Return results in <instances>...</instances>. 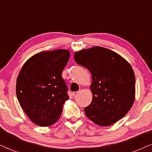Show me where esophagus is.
<instances>
[{
    "instance_id": "1",
    "label": "esophagus",
    "mask_w": 152,
    "mask_h": 152,
    "mask_svg": "<svg viewBox=\"0 0 152 152\" xmlns=\"http://www.w3.org/2000/svg\"><path fill=\"white\" fill-rule=\"evenodd\" d=\"M79 92L78 91H75V92H72V96H76L77 94H78Z\"/></svg>"
}]
</instances>
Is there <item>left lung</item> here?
I'll return each mask as SVG.
<instances>
[{"instance_id": "obj_1", "label": "left lung", "mask_w": 152, "mask_h": 152, "mask_svg": "<svg viewBox=\"0 0 152 152\" xmlns=\"http://www.w3.org/2000/svg\"><path fill=\"white\" fill-rule=\"evenodd\" d=\"M77 64L91 75L92 102L86 115L100 126H110L123 118L135 99V76L130 63L113 50L94 46L74 54Z\"/></svg>"}]
</instances>
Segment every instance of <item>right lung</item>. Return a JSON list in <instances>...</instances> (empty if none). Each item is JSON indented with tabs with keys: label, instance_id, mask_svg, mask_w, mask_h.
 I'll return each instance as SVG.
<instances>
[{
	"label": "right lung",
	"instance_id": "right-lung-1",
	"mask_svg": "<svg viewBox=\"0 0 152 152\" xmlns=\"http://www.w3.org/2000/svg\"><path fill=\"white\" fill-rule=\"evenodd\" d=\"M70 53L66 49L36 53L24 63L19 73L16 82L19 103L31 121L39 126L54 124L69 99L61 75Z\"/></svg>",
	"mask_w": 152,
	"mask_h": 152
}]
</instances>
